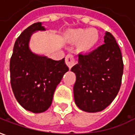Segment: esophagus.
<instances>
[{
    "mask_svg": "<svg viewBox=\"0 0 135 135\" xmlns=\"http://www.w3.org/2000/svg\"><path fill=\"white\" fill-rule=\"evenodd\" d=\"M65 61H66V64L69 69L72 67L75 64V59L74 58L73 55H71V54H69L66 56Z\"/></svg>",
    "mask_w": 135,
    "mask_h": 135,
    "instance_id": "esophagus-1",
    "label": "esophagus"
}]
</instances>
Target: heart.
Masks as SVG:
<instances>
[{"mask_svg": "<svg viewBox=\"0 0 135 135\" xmlns=\"http://www.w3.org/2000/svg\"><path fill=\"white\" fill-rule=\"evenodd\" d=\"M67 37L74 42L80 41V47L83 50L93 47L99 40V34L94 29H75L68 32Z\"/></svg>", "mask_w": 135, "mask_h": 135, "instance_id": "1", "label": "heart"}]
</instances>
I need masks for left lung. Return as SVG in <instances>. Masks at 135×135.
<instances>
[{
    "instance_id": "left-lung-1",
    "label": "left lung",
    "mask_w": 135,
    "mask_h": 135,
    "mask_svg": "<svg viewBox=\"0 0 135 135\" xmlns=\"http://www.w3.org/2000/svg\"><path fill=\"white\" fill-rule=\"evenodd\" d=\"M124 70L121 50L110 32L104 44L89 53H79L78 64L71 71L76 74L75 103L79 109L95 113L104 110L119 93Z\"/></svg>"
}]
</instances>
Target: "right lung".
<instances>
[{
    "label": "right lung",
    "mask_w": 135,
    "mask_h": 135,
    "mask_svg": "<svg viewBox=\"0 0 135 135\" xmlns=\"http://www.w3.org/2000/svg\"><path fill=\"white\" fill-rule=\"evenodd\" d=\"M45 30L42 22H37L23 31L15 42L10 61L14 96L25 109L35 113L49 108L57 85L69 71L64 59L55 61L30 50L31 36Z\"/></svg>",
    "instance_id": "add662e5"
}]
</instances>
